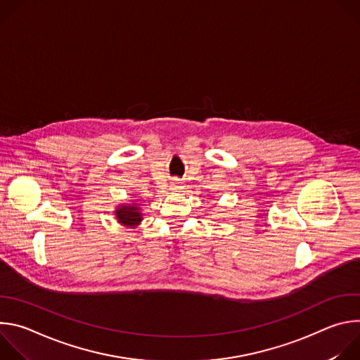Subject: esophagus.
Masks as SVG:
<instances>
[{
  "label": "esophagus",
  "instance_id": "1",
  "mask_svg": "<svg viewBox=\"0 0 360 360\" xmlns=\"http://www.w3.org/2000/svg\"><path fill=\"white\" fill-rule=\"evenodd\" d=\"M171 188H172L174 191H181V189H182V182H179L178 179H175V181L171 184Z\"/></svg>",
  "mask_w": 360,
  "mask_h": 360
}]
</instances>
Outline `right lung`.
<instances>
[{
    "label": "right lung",
    "instance_id": "right-lung-1",
    "mask_svg": "<svg viewBox=\"0 0 360 360\" xmlns=\"http://www.w3.org/2000/svg\"><path fill=\"white\" fill-rule=\"evenodd\" d=\"M115 219L125 228H136L142 222L141 203H121L114 211Z\"/></svg>",
    "mask_w": 360,
    "mask_h": 360
}]
</instances>
